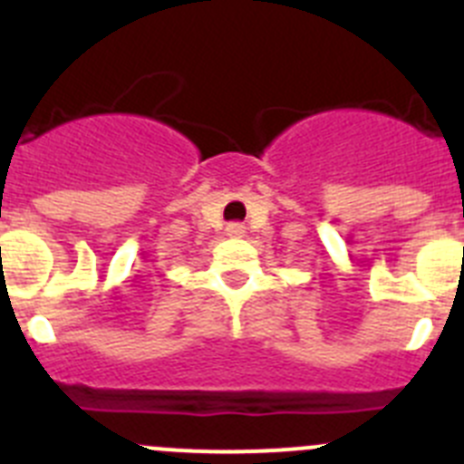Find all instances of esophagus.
I'll list each match as a JSON object with an SVG mask.
<instances>
[{
  "label": "esophagus",
  "instance_id": "34e87169",
  "mask_svg": "<svg viewBox=\"0 0 464 464\" xmlns=\"http://www.w3.org/2000/svg\"><path fill=\"white\" fill-rule=\"evenodd\" d=\"M246 235V227L241 223H229L227 225V237H235V239H239V237Z\"/></svg>",
  "mask_w": 464,
  "mask_h": 464
}]
</instances>
